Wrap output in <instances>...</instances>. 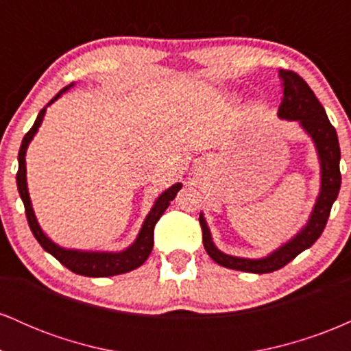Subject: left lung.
Here are the masks:
<instances>
[{"mask_svg":"<svg viewBox=\"0 0 351 351\" xmlns=\"http://www.w3.org/2000/svg\"><path fill=\"white\" fill-rule=\"evenodd\" d=\"M279 77L282 79V87H284V99H282L277 114L280 119L297 120L312 138V142L315 143L318 160H320V193H318L315 206L312 209L307 224L291 241L282 244L279 249H276L263 259H245V257H236L221 252L213 243L206 219L201 213L199 224L203 229L204 249L215 263L223 267L234 269V271L269 274L282 269L292 259H295L300 252L308 249L322 236L328 221L330 209L340 191V145H338L337 130L330 123L325 108L318 102L308 84L297 72L280 69Z\"/></svg>","mask_w":351,"mask_h":351,"instance_id":"1","label":"left lung"}]
</instances>
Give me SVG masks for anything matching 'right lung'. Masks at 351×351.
<instances>
[{
    "instance_id": "add662e5",
    "label": "right lung",
    "mask_w": 351,
    "mask_h": 351,
    "mask_svg": "<svg viewBox=\"0 0 351 351\" xmlns=\"http://www.w3.org/2000/svg\"><path fill=\"white\" fill-rule=\"evenodd\" d=\"M74 84L71 86L64 87L62 90L56 95L54 99L51 100L47 106H51L52 102H56L67 88H71ZM44 114H46V107L39 112L38 119L31 130L24 135L21 148H19L18 153V173H16V183H18V191L19 196H21L23 203H24V209H26V217H27V224H29L31 231L38 243L43 245L44 251H47L51 256H54L56 259L59 261L60 264L66 265L67 269L72 272L79 274V276H86V277H110V276H119V274H125V272H130L134 269L140 267L145 261L148 259L150 256L152 249H153V229H155V224L158 223V219L162 217V215L165 213V209L170 206V203L175 199L176 193L181 189V183L173 184L163 191L162 195L158 196L153 204V208L150 209L147 217H145L142 229H140L138 236L134 241V244L128 245L127 249L120 252H92V251H77V249H66V247H60L56 243L44 234V231L39 226L38 219H36L34 211H33V204H31V198H29V193H27V183H26V150H27V145H29L33 136L38 132V128L41 127Z\"/></svg>"
}]
</instances>
